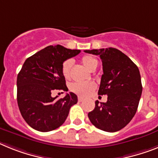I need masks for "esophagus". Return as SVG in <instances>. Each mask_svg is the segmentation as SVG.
Segmentation results:
<instances>
[{
  "label": "esophagus",
  "instance_id": "34e87169",
  "mask_svg": "<svg viewBox=\"0 0 158 158\" xmlns=\"http://www.w3.org/2000/svg\"><path fill=\"white\" fill-rule=\"evenodd\" d=\"M84 101V98H81V97H78V102H81Z\"/></svg>",
  "mask_w": 158,
  "mask_h": 158
}]
</instances>
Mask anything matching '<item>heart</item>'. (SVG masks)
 Listing matches in <instances>:
<instances>
[{
    "instance_id": "obj_1",
    "label": "heart",
    "mask_w": 158,
    "mask_h": 158,
    "mask_svg": "<svg viewBox=\"0 0 158 158\" xmlns=\"http://www.w3.org/2000/svg\"><path fill=\"white\" fill-rule=\"evenodd\" d=\"M81 63L88 70L93 71L98 66V60L91 56H84L81 58ZM73 65L71 60H66L64 61L61 67V72L63 76L68 79L70 77V72ZM96 85L94 82H76L71 85V90L77 95L85 97L89 95L95 89Z\"/></svg>"
}]
</instances>
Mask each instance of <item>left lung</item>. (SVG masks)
<instances>
[{"mask_svg":"<svg viewBox=\"0 0 158 158\" xmlns=\"http://www.w3.org/2000/svg\"><path fill=\"white\" fill-rule=\"evenodd\" d=\"M99 55L103 74L98 95H107L106 103L95 102L88 117L91 123L103 131L114 133L129 123L137 112L141 93L139 69L125 53L114 48L85 50Z\"/></svg>","mask_w":158,"mask_h":158,"instance_id":"left-lung-1","label":"left lung"}]
</instances>
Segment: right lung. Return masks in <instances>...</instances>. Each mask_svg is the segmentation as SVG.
Segmentation results:
<instances>
[{"label":"right lung","instance_id":"add662e5","mask_svg":"<svg viewBox=\"0 0 158 158\" xmlns=\"http://www.w3.org/2000/svg\"><path fill=\"white\" fill-rule=\"evenodd\" d=\"M81 50L62 45H49L27 58L17 75V104L27 124L40 132L60 127L69 115L77 97L69 93L60 99L52 98L54 90L68 91L61 72L64 60Z\"/></svg>","mask_w":158,"mask_h":158}]
</instances>
